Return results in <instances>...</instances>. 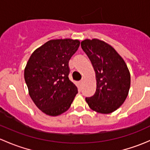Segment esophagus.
<instances>
[{
    "label": "esophagus",
    "mask_w": 150,
    "mask_h": 150,
    "mask_svg": "<svg viewBox=\"0 0 150 150\" xmlns=\"http://www.w3.org/2000/svg\"><path fill=\"white\" fill-rule=\"evenodd\" d=\"M83 82H84V79H83V80H81V81H80L79 83H80V85H81H81L83 83Z\"/></svg>",
    "instance_id": "obj_1"
}]
</instances>
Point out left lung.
I'll return each mask as SVG.
<instances>
[{
	"instance_id": "obj_1",
	"label": "left lung",
	"mask_w": 150,
	"mask_h": 150,
	"mask_svg": "<svg viewBox=\"0 0 150 150\" xmlns=\"http://www.w3.org/2000/svg\"><path fill=\"white\" fill-rule=\"evenodd\" d=\"M81 47L91 62L96 81V92L86 98V102L96 112H113L128 96L131 86L129 69L116 50L103 40L85 39Z\"/></svg>"
}]
</instances>
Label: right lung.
Segmentation results:
<instances>
[{
	"instance_id": "add662e5",
	"label": "right lung",
	"mask_w": 150,
	"mask_h": 150,
	"mask_svg": "<svg viewBox=\"0 0 150 150\" xmlns=\"http://www.w3.org/2000/svg\"><path fill=\"white\" fill-rule=\"evenodd\" d=\"M80 46L78 40H50L33 51L25 68L29 95L36 107L49 116L70 107L78 88L68 78L69 63Z\"/></svg>"
}]
</instances>
